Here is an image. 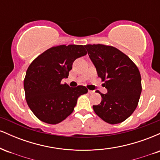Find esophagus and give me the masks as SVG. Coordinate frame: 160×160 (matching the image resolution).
<instances>
[{
    "mask_svg": "<svg viewBox=\"0 0 160 160\" xmlns=\"http://www.w3.org/2000/svg\"><path fill=\"white\" fill-rule=\"evenodd\" d=\"M88 92H89V94H94L95 91L94 90H89V91H88Z\"/></svg>",
    "mask_w": 160,
    "mask_h": 160,
    "instance_id": "34e87169",
    "label": "esophagus"
}]
</instances>
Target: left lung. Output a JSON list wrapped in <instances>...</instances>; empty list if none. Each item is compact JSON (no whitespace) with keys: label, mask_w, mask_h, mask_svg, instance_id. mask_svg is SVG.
<instances>
[{"label":"left lung","mask_w":160,"mask_h":160,"mask_svg":"<svg viewBox=\"0 0 160 160\" xmlns=\"http://www.w3.org/2000/svg\"><path fill=\"white\" fill-rule=\"evenodd\" d=\"M85 48L108 91L106 94L98 92L102 102L93 105V110L108 123L123 122L135 111L140 98L138 68L126 54L113 47L89 44Z\"/></svg>","instance_id":"8db88e82"}]
</instances>
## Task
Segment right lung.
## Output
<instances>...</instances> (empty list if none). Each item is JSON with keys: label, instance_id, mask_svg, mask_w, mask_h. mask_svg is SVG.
<instances>
[{"label": "right lung", "instance_id": "obj_1", "mask_svg": "<svg viewBox=\"0 0 160 160\" xmlns=\"http://www.w3.org/2000/svg\"><path fill=\"white\" fill-rule=\"evenodd\" d=\"M85 46L61 45L47 49L29 65L24 80L28 107L39 120L57 124L74 111L78 98L88 89L62 84L77 58L85 56Z\"/></svg>", "mask_w": 160, "mask_h": 160}]
</instances>
